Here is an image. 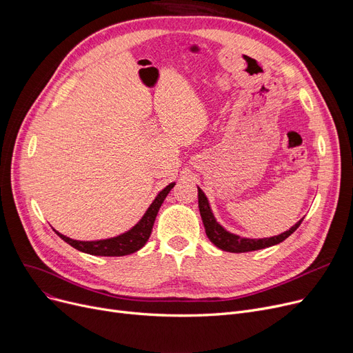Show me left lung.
<instances>
[{
    "label": "left lung",
    "instance_id": "8db88e82",
    "mask_svg": "<svg viewBox=\"0 0 353 353\" xmlns=\"http://www.w3.org/2000/svg\"><path fill=\"white\" fill-rule=\"evenodd\" d=\"M199 210H200V216L203 220V225H205L206 229V234L210 239V242L213 245H216L219 249L226 250V252H232V253H243V252H252V250H259V249H265L273 245H277L283 242L285 239H288L296 229H298L302 223V220H299L298 223L294 226H292L288 232L279 234V236H273V237H266V239H246V237H240L237 234L229 233L228 230H225L221 228L212 210L209 206L208 197L205 196L199 188Z\"/></svg>",
    "mask_w": 353,
    "mask_h": 353
}]
</instances>
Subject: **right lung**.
<instances>
[{
	"label": "right lung",
	"mask_w": 353,
	"mask_h": 353,
	"mask_svg": "<svg viewBox=\"0 0 353 353\" xmlns=\"http://www.w3.org/2000/svg\"><path fill=\"white\" fill-rule=\"evenodd\" d=\"M174 183H170L169 186L164 188L154 201L150 205V208L147 209L144 216L139 223L132 229L128 230L117 237H111L105 240H96V242H80V240H72L57 230H54L57 233L65 243L72 246L74 249H77L80 252L88 253V254H94V256H125V254H132L137 250H140L145 242L152 234V229L154 225L156 216L159 213V209L161 206V203L164 201L165 196L169 194V192L173 189Z\"/></svg>",
	"instance_id": "1"
}]
</instances>
